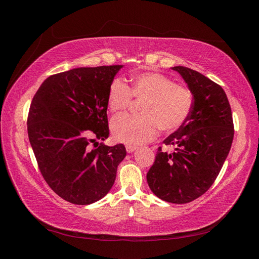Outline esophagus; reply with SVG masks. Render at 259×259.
I'll use <instances>...</instances> for the list:
<instances>
[{
  "mask_svg": "<svg viewBox=\"0 0 259 259\" xmlns=\"http://www.w3.org/2000/svg\"><path fill=\"white\" fill-rule=\"evenodd\" d=\"M125 150H126V152H128V153H133V152H135L136 150H137V146H135V145H126L125 146Z\"/></svg>",
  "mask_w": 259,
  "mask_h": 259,
  "instance_id": "esophagus-1",
  "label": "esophagus"
}]
</instances>
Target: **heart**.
I'll return each instance as SVG.
<instances>
[{"mask_svg": "<svg viewBox=\"0 0 259 259\" xmlns=\"http://www.w3.org/2000/svg\"><path fill=\"white\" fill-rule=\"evenodd\" d=\"M135 99L143 100L135 116L121 114L113 117V138L128 145H139L156 137L159 129L175 131L185 123L193 107V96L186 88L176 85L171 78L159 73L135 75L131 88L120 78L108 88L107 106L111 112H121Z\"/></svg>", "mask_w": 259, "mask_h": 259, "instance_id": "heart-1", "label": "heart"}]
</instances>
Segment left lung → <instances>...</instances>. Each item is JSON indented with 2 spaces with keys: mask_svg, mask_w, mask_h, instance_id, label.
<instances>
[{
  "mask_svg": "<svg viewBox=\"0 0 259 259\" xmlns=\"http://www.w3.org/2000/svg\"><path fill=\"white\" fill-rule=\"evenodd\" d=\"M172 69L187 83L193 107L185 123L163 140L175 151L159 147L146 178L157 198L181 204L200 198L212 185L229 155L234 125L221 85L191 68Z\"/></svg>",
  "mask_w": 259,
  "mask_h": 259,
  "instance_id": "obj_1",
  "label": "left lung"
}]
</instances>
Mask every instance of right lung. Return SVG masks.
Wrapping results in <instances>:
<instances>
[{
    "mask_svg": "<svg viewBox=\"0 0 259 259\" xmlns=\"http://www.w3.org/2000/svg\"><path fill=\"white\" fill-rule=\"evenodd\" d=\"M122 67H80L55 74L42 83L30 104L27 131L38 169L51 190L71 203L103 199L126 155L123 144L97 142L108 138V88Z\"/></svg>",
    "mask_w": 259,
    "mask_h": 259,
    "instance_id": "add662e5",
    "label": "right lung"
}]
</instances>
